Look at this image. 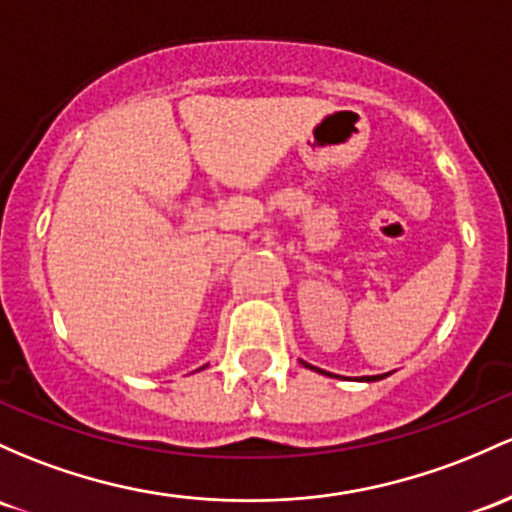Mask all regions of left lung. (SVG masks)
Here are the masks:
<instances>
[{
    "label": "left lung",
    "mask_w": 512,
    "mask_h": 512,
    "mask_svg": "<svg viewBox=\"0 0 512 512\" xmlns=\"http://www.w3.org/2000/svg\"><path fill=\"white\" fill-rule=\"evenodd\" d=\"M301 364H303V367H308V369H316L318 374H328V372H323V369H318V367H311V364H308V362H301ZM328 376H333V374H328ZM376 379H384V376H364L362 381H376Z\"/></svg>",
    "instance_id": "1"
}]
</instances>
